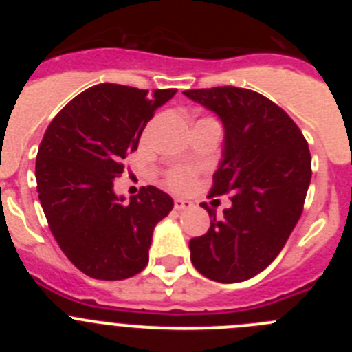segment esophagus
I'll return each instance as SVG.
<instances>
[{"mask_svg": "<svg viewBox=\"0 0 352 352\" xmlns=\"http://www.w3.org/2000/svg\"><path fill=\"white\" fill-rule=\"evenodd\" d=\"M194 204H192V201H188V199H174V208L176 210H188V208H192Z\"/></svg>", "mask_w": 352, "mask_h": 352, "instance_id": "1", "label": "esophagus"}]
</instances>
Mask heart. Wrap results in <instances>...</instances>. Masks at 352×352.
I'll list each match as a JSON object with an SVG mask.
<instances>
[{
	"label": "heart",
	"mask_w": 352,
	"mask_h": 352,
	"mask_svg": "<svg viewBox=\"0 0 352 352\" xmlns=\"http://www.w3.org/2000/svg\"><path fill=\"white\" fill-rule=\"evenodd\" d=\"M167 182H169V185L173 186L174 190H186L192 185V182H194V174L188 169H174L169 173Z\"/></svg>",
	"instance_id": "obj_1"
}]
</instances>
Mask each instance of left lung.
<instances>
[{"mask_svg": "<svg viewBox=\"0 0 352 352\" xmlns=\"http://www.w3.org/2000/svg\"><path fill=\"white\" fill-rule=\"evenodd\" d=\"M183 95L222 121L210 195L231 194L232 203L220 219L203 204L213 220L188 243L192 264L210 280H248L273 263L300 220L312 176L309 144L284 109L257 91L220 86Z\"/></svg>", "mask_w": 352, "mask_h": 352, "instance_id": "8db88e82", "label": "left lung"}]
</instances>
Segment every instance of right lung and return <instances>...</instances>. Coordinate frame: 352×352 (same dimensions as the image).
<instances>
[{
	"instance_id": "obj_1",
	"label": "right lung",
	"mask_w": 352,
	"mask_h": 352,
	"mask_svg": "<svg viewBox=\"0 0 352 352\" xmlns=\"http://www.w3.org/2000/svg\"><path fill=\"white\" fill-rule=\"evenodd\" d=\"M174 95L96 84L68 102L43 133L35 167L40 204L65 256L91 278L141 273L155 226L173 210V197L157 186H142L126 203L114 179L146 123Z\"/></svg>"
}]
</instances>
